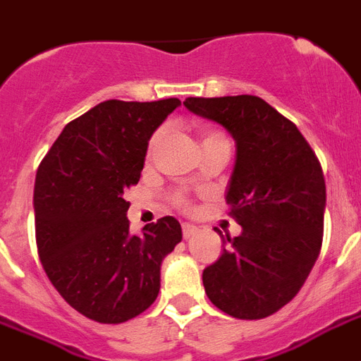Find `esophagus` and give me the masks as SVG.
<instances>
[{
  "label": "esophagus",
  "instance_id": "34e87169",
  "mask_svg": "<svg viewBox=\"0 0 361 361\" xmlns=\"http://www.w3.org/2000/svg\"><path fill=\"white\" fill-rule=\"evenodd\" d=\"M199 228L195 227V225H190V223H183V236L184 240H188V238H192L193 234H197Z\"/></svg>",
  "mask_w": 361,
  "mask_h": 361
}]
</instances>
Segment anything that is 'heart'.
<instances>
[{
	"label": "heart",
	"mask_w": 361,
	"mask_h": 361,
	"mask_svg": "<svg viewBox=\"0 0 361 361\" xmlns=\"http://www.w3.org/2000/svg\"><path fill=\"white\" fill-rule=\"evenodd\" d=\"M214 136H221L219 133H204V136H202V140H207V138H214ZM157 142V136L153 138V144Z\"/></svg>",
	"instance_id": "heart-1"
}]
</instances>
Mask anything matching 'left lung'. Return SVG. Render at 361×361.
<instances>
[{
	"instance_id": "left-lung-1",
	"label": "left lung",
	"mask_w": 361,
	"mask_h": 361,
	"mask_svg": "<svg viewBox=\"0 0 361 361\" xmlns=\"http://www.w3.org/2000/svg\"><path fill=\"white\" fill-rule=\"evenodd\" d=\"M184 106L236 144L225 199L241 234L223 238L219 260L202 271L204 291L232 317L264 319L299 293L319 256L323 169L299 129L256 95L188 97Z\"/></svg>"
}]
</instances>
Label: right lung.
Wrapping results in <instances>:
<instances>
[{
  "instance_id": "add662e5",
  "label": "right lung",
  "mask_w": 361,
  "mask_h": 361,
  "mask_svg": "<svg viewBox=\"0 0 361 361\" xmlns=\"http://www.w3.org/2000/svg\"><path fill=\"white\" fill-rule=\"evenodd\" d=\"M180 101L109 99L70 121L35 180L38 256L71 308L125 323L153 305L160 266L183 240L171 216L130 234L123 199L138 184L149 140Z\"/></svg>"
}]
</instances>
